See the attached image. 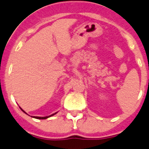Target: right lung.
Listing matches in <instances>:
<instances>
[{
  "mask_svg": "<svg viewBox=\"0 0 149 149\" xmlns=\"http://www.w3.org/2000/svg\"><path fill=\"white\" fill-rule=\"evenodd\" d=\"M21 110H22V111L24 112V113H25V111H24L23 110H22V108H20ZM56 113H53V114H52L51 115V116H45V117H39V116H33V118H37V119H46V118H49V117H50V116H54L55 114H56Z\"/></svg>",
  "mask_w": 149,
  "mask_h": 149,
  "instance_id": "add662e5",
  "label": "right lung"
}]
</instances>
